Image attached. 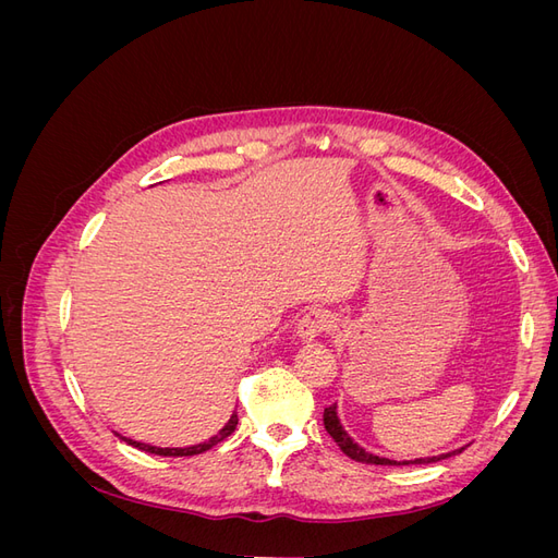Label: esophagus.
I'll return each mask as SVG.
<instances>
[{
  "instance_id": "1",
  "label": "esophagus",
  "mask_w": 558,
  "mask_h": 558,
  "mask_svg": "<svg viewBox=\"0 0 558 558\" xmlns=\"http://www.w3.org/2000/svg\"><path fill=\"white\" fill-rule=\"evenodd\" d=\"M335 326V318L326 310H312L300 318L298 324V337L302 342H312L320 332H328Z\"/></svg>"
}]
</instances>
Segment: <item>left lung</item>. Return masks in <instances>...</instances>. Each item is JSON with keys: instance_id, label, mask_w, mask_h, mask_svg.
Returning a JSON list of instances; mask_svg holds the SVG:
<instances>
[{"instance_id": "1", "label": "left lung", "mask_w": 558, "mask_h": 558, "mask_svg": "<svg viewBox=\"0 0 558 558\" xmlns=\"http://www.w3.org/2000/svg\"><path fill=\"white\" fill-rule=\"evenodd\" d=\"M324 426H326L328 435L337 442V447H340V449L349 456V459L359 461V463H369V465H424V463L445 461V459H449V456L463 451V449H456V451H449V453L430 456V459H414V461H391V459H381V456L369 453V451H365L361 445H356V442L351 440L349 433L342 428L340 418H337V404H330V408L324 410Z\"/></svg>"}]
</instances>
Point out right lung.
<instances>
[{
  "mask_svg": "<svg viewBox=\"0 0 558 558\" xmlns=\"http://www.w3.org/2000/svg\"><path fill=\"white\" fill-rule=\"evenodd\" d=\"M234 428H238V414H232L228 424L221 428V433L214 435V437H209L207 442L193 445V447H183V449H179V447H174V449H170V447H165V449H162V447H150V445H144V442H134V440H130V437H123V435H121V440H123V442H128V445H132V447L142 449V451L156 453V456H195V453H202V451L211 449V447H214V445H218V442H223L228 435H232V433H234Z\"/></svg>",
  "mask_w": 558,
  "mask_h": 558,
  "instance_id": "add662e5",
  "label": "right lung"
}]
</instances>
